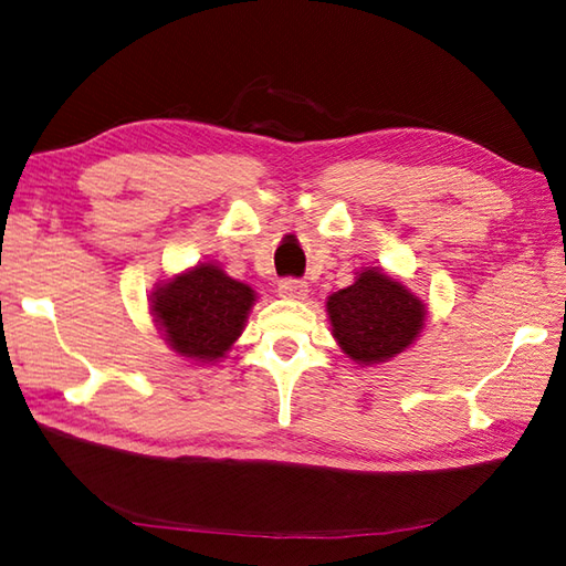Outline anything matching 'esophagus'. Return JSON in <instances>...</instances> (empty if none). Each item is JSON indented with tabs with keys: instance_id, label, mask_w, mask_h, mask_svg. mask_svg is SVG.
<instances>
[{
	"instance_id": "obj_1",
	"label": "esophagus",
	"mask_w": 566,
	"mask_h": 566,
	"mask_svg": "<svg viewBox=\"0 0 566 566\" xmlns=\"http://www.w3.org/2000/svg\"><path fill=\"white\" fill-rule=\"evenodd\" d=\"M308 294V286H306V282H302V280H292V276H286V280H282L280 282V296H284V298H304Z\"/></svg>"
}]
</instances>
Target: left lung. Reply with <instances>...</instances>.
I'll use <instances>...</instances> for the list:
<instances>
[{"label":"left lung","instance_id":"obj_1","mask_svg":"<svg viewBox=\"0 0 566 566\" xmlns=\"http://www.w3.org/2000/svg\"><path fill=\"white\" fill-rule=\"evenodd\" d=\"M333 338L353 363L369 367L389 363L411 347L426 326V304L377 268L359 270L355 282L326 302Z\"/></svg>","mask_w":566,"mask_h":566}]
</instances>
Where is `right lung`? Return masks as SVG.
<instances>
[{
  "label": "right lung",
  "instance_id": "add662e5",
  "mask_svg": "<svg viewBox=\"0 0 566 566\" xmlns=\"http://www.w3.org/2000/svg\"><path fill=\"white\" fill-rule=\"evenodd\" d=\"M258 294L219 264L199 262L160 282L150 311L165 343L195 365L219 363L243 333Z\"/></svg>",
  "mask_w": 566,
  "mask_h": 566
}]
</instances>
